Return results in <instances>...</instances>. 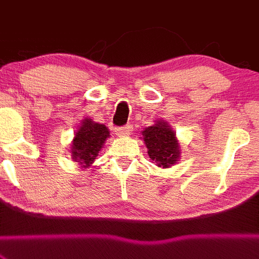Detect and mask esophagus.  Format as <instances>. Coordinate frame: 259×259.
I'll return each instance as SVG.
<instances>
[{"label": "esophagus", "mask_w": 259, "mask_h": 259, "mask_svg": "<svg viewBox=\"0 0 259 259\" xmlns=\"http://www.w3.org/2000/svg\"><path fill=\"white\" fill-rule=\"evenodd\" d=\"M131 131H132V126H131V124H126V126L117 128L116 132H117L118 136L123 137V136H128L131 133Z\"/></svg>", "instance_id": "1"}]
</instances>
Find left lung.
I'll return each mask as SVG.
<instances>
[{
	"label": "left lung",
	"instance_id": "obj_1",
	"mask_svg": "<svg viewBox=\"0 0 259 259\" xmlns=\"http://www.w3.org/2000/svg\"><path fill=\"white\" fill-rule=\"evenodd\" d=\"M143 141L148 148V155L161 168H168L181 157L179 145L176 132L167 121L159 120L153 126H149L142 132Z\"/></svg>",
	"mask_w": 259,
	"mask_h": 259
}]
</instances>
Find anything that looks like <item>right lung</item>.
<instances>
[{"label": "right lung", "mask_w": 259, "mask_h": 259, "mask_svg": "<svg viewBox=\"0 0 259 259\" xmlns=\"http://www.w3.org/2000/svg\"><path fill=\"white\" fill-rule=\"evenodd\" d=\"M110 131L103 123L94 122L92 118L82 120L71 143V159L78 162L82 168L90 167L98 156Z\"/></svg>", "instance_id": "obj_1"}]
</instances>
